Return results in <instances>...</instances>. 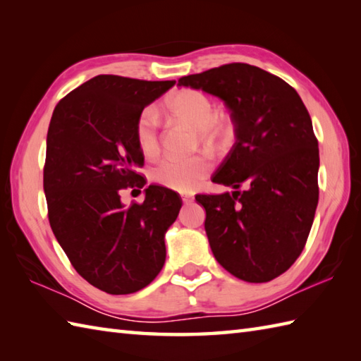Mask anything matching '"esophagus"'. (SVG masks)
<instances>
[{
    "label": "esophagus",
    "instance_id": "34e87169",
    "mask_svg": "<svg viewBox=\"0 0 361 361\" xmlns=\"http://www.w3.org/2000/svg\"><path fill=\"white\" fill-rule=\"evenodd\" d=\"M181 200H183V203H190V202H194V195L183 194V195H181Z\"/></svg>",
    "mask_w": 361,
    "mask_h": 361
}]
</instances>
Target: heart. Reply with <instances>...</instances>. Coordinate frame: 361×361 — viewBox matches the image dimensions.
Masks as SVG:
<instances>
[{
    "mask_svg": "<svg viewBox=\"0 0 361 361\" xmlns=\"http://www.w3.org/2000/svg\"><path fill=\"white\" fill-rule=\"evenodd\" d=\"M169 118L195 128V133L206 147H221L231 136V121L224 110H214L211 97L195 88H183L164 104ZM137 147L144 155L153 157L159 150L158 118L153 109H144L135 124ZM211 159L206 155L192 158H164L150 171V178L167 189L189 192L195 189L211 172Z\"/></svg>",
    "mask_w": 361,
    "mask_h": 361,
    "instance_id": "1",
    "label": "heart"
}]
</instances>
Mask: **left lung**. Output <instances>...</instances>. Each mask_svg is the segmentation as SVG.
I'll return each instance as SVG.
<instances>
[{"label":"left lung","instance_id":"8db88e82","mask_svg":"<svg viewBox=\"0 0 361 361\" xmlns=\"http://www.w3.org/2000/svg\"><path fill=\"white\" fill-rule=\"evenodd\" d=\"M178 85L219 96L235 142L212 181L229 194H198L217 262L235 278L268 282L301 255L318 204V140L293 87L248 63L185 75Z\"/></svg>","mask_w":361,"mask_h":361}]
</instances>
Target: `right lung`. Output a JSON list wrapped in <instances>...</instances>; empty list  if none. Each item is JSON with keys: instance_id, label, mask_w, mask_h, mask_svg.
<instances>
[{"instance_id": "right-lung-1", "label": "right lung", "mask_w": 361, "mask_h": 361, "mask_svg": "<svg viewBox=\"0 0 361 361\" xmlns=\"http://www.w3.org/2000/svg\"><path fill=\"white\" fill-rule=\"evenodd\" d=\"M173 83L101 74L52 113L43 169L49 225L75 271L105 293H135L164 265V233L181 197L150 185L142 203L124 206L121 190L144 186L136 119Z\"/></svg>"}]
</instances>
